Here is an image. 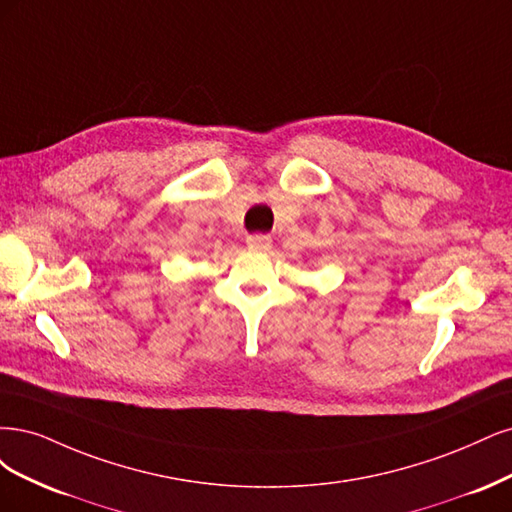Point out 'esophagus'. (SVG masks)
<instances>
[{
	"label": "esophagus",
	"mask_w": 512,
	"mask_h": 512,
	"mask_svg": "<svg viewBox=\"0 0 512 512\" xmlns=\"http://www.w3.org/2000/svg\"><path fill=\"white\" fill-rule=\"evenodd\" d=\"M246 244H249L251 251H268L270 246H272V238L270 236H263V234H255V236H249Z\"/></svg>",
	"instance_id": "1"
}]
</instances>
